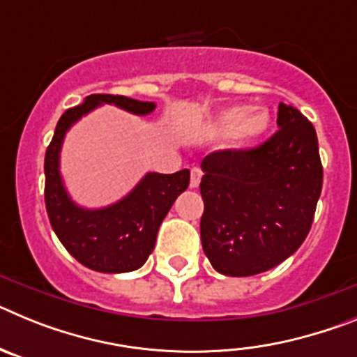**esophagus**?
<instances>
[{
    "instance_id": "obj_1",
    "label": "esophagus",
    "mask_w": 357,
    "mask_h": 357,
    "mask_svg": "<svg viewBox=\"0 0 357 357\" xmlns=\"http://www.w3.org/2000/svg\"><path fill=\"white\" fill-rule=\"evenodd\" d=\"M200 181H202V172L198 168H193L191 169V181H189V185L193 189H197L198 185H200Z\"/></svg>"
}]
</instances>
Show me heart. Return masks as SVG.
I'll list each match as a JSON object with an SVG mask.
<instances>
[{
	"mask_svg": "<svg viewBox=\"0 0 357 357\" xmlns=\"http://www.w3.org/2000/svg\"><path fill=\"white\" fill-rule=\"evenodd\" d=\"M270 127V114L266 109L238 105L223 110L214 123V134L218 137H232L238 146H248L257 141Z\"/></svg>",
	"mask_w": 357,
	"mask_h": 357,
	"instance_id": "obj_1",
	"label": "heart"
}]
</instances>
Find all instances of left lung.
I'll use <instances>...</instances> for the list:
<instances>
[{
    "label": "left lung",
    "instance_id": "8db88e82",
    "mask_svg": "<svg viewBox=\"0 0 357 357\" xmlns=\"http://www.w3.org/2000/svg\"><path fill=\"white\" fill-rule=\"evenodd\" d=\"M279 130L254 150L214 151L202 160V247L216 272L248 277L298 250L321 193L314 127L279 105Z\"/></svg>",
    "mask_w": 357,
    "mask_h": 357
}]
</instances>
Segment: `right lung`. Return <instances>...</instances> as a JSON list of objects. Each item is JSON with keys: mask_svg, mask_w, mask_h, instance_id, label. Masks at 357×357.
Wrapping results in <instances>:
<instances>
[{"mask_svg": "<svg viewBox=\"0 0 357 357\" xmlns=\"http://www.w3.org/2000/svg\"><path fill=\"white\" fill-rule=\"evenodd\" d=\"M102 105H114L135 116L155 110L153 102L112 94H91L59 119L44 157V200L50 223L66 250L84 266L102 273L134 272L155 247L157 232L173 202L189 185V169L164 175L148 172L123 198L105 207H84L73 200L61 173V151L75 123Z\"/></svg>", "mask_w": 357, "mask_h": 357, "instance_id": "add662e5", "label": "right lung"}]
</instances>
